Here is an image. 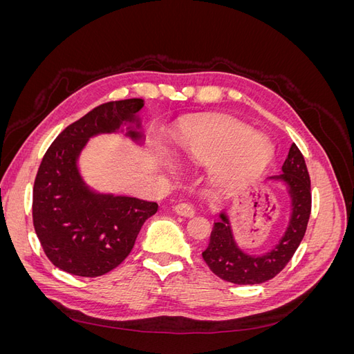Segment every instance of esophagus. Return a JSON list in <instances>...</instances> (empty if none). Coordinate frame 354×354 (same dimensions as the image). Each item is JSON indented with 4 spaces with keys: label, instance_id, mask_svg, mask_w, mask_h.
I'll return each instance as SVG.
<instances>
[{
    "label": "esophagus",
    "instance_id": "1",
    "mask_svg": "<svg viewBox=\"0 0 354 354\" xmlns=\"http://www.w3.org/2000/svg\"><path fill=\"white\" fill-rule=\"evenodd\" d=\"M174 212L178 214V216H181V217H189V218L195 216V209L192 208L189 203H186V202L177 203V205L174 207Z\"/></svg>",
    "mask_w": 354,
    "mask_h": 354
}]
</instances>
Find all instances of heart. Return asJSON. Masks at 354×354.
Here are the masks:
<instances>
[{
    "label": "heart",
    "mask_w": 354,
    "mask_h": 354,
    "mask_svg": "<svg viewBox=\"0 0 354 354\" xmlns=\"http://www.w3.org/2000/svg\"><path fill=\"white\" fill-rule=\"evenodd\" d=\"M174 155L198 165H216L214 178L218 183H230L269 167L274 146L248 125L218 120L187 127L177 134Z\"/></svg>",
    "instance_id": "obj_1"
}]
</instances>
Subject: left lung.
Returning a JSON list of instances; mask_svg holds the SVG:
<instances>
[{
    "instance_id": "left-lung-1",
    "label": "left lung",
    "mask_w": 354,
    "mask_h": 354,
    "mask_svg": "<svg viewBox=\"0 0 354 354\" xmlns=\"http://www.w3.org/2000/svg\"><path fill=\"white\" fill-rule=\"evenodd\" d=\"M267 180L279 181L289 198V218L285 232L270 251L264 254L245 252L234 239L227 209L220 211V218L214 221L203 260L211 272L220 279L238 285H255L272 279L292 259L299 242L303 241L312 209L310 177L306 160L295 143L289 147L288 156L279 174Z\"/></svg>"
}]
</instances>
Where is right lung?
Instances as JSON below:
<instances>
[{"mask_svg": "<svg viewBox=\"0 0 354 354\" xmlns=\"http://www.w3.org/2000/svg\"><path fill=\"white\" fill-rule=\"evenodd\" d=\"M143 99L97 106L66 127L48 147L34 185L32 217L48 260L60 270L82 277L102 276L131 252L145 221L158 211L156 202L102 194L85 181L80 159L91 138L124 134L143 145L138 112Z\"/></svg>", "mask_w": 354, "mask_h": 354, "instance_id": "1", "label": "right lung"}]
</instances>
